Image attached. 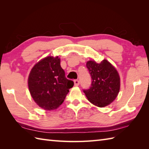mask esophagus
Here are the masks:
<instances>
[{"label": "esophagus", "instance_id": "1", "mask_svg": "<svg viewBox=\"0 0 149 149\" xmlns=\"http://www.w3.org/2000/svg\"><path fill=\"white\" fill-rule=\"evenodd\" d=\"M79 81L77 80V79L75 80L74 81V86H79Z\"/></svg>", "mask_w": 149, "mask_h": 149}]
</instances>
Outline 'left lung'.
I'll return each instance as SVG.
<instances>
[{"instance_id": "1", "label": "left lung", "mask_w": 149, "mask_h": 149, "mask_svg": "<svg viewBox=\"0 0 149 149\" xmlns=\"http://www.w3.org/2000/svg\"><path fill=\"white\" fill-rule=\"evenodd\" d=\"M86 67L91 75V86L83 91L88 100L93 105L103 107L116 99L120 88V79L116 68L104 59L100 63L88 61Z\"/></svg>"}]
</instances>
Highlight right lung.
I'll return each mask as SVG.
<instances>
[{"instance_id": "right-lung-1", "label": "right lung", "mask_w": 149, "mask_h": 149, "mask_svg": "<svg viewBox=\"0 0 149 149\" xmlns=\"http://www.w3.org/2000/svg\"><path fill=\"white\" fill-rule=\"evenodd\" d=\"M74 84L66 78L58 56L40 60L31 69L28 78V86L34 102L48 111L61 105Z\"/></svg>"}]
</instances>
